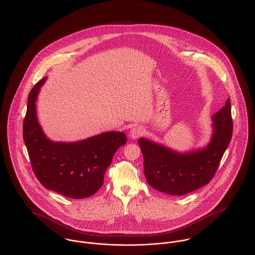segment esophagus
<instances>
[{"mask_svg":"<svg viewBox=\"0 0 255 255\" xmlns=\"http://www.w3.org/2000/svg\"><path fill=\"white\" fill-rule=\"evenodd\" d=\"M144 133V129L141 126H135L130 130V137L132 138H137Z\"/></svg>","mask_w":255,"mask_h":255,"instance_id":"34e87169","label":"esophagus"}]
</instances>
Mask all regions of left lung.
I'll list each match as a JSON object with an SVG mask.
<instances>
[{
	"mask_svg": "<svg viewBox=\"0 0 255 255\" xmlns=\"http://www.w3.org/2000/svg\"><path fill=\"white\" fill-rule=\"evenodd\" d=\"M212 120V137L202 148L179 152L145 137L138 138L143 173L150 186L166 194L181 196L210 182L232 137L230 99Z\"/></svg>",
	"mask_w": 255,
	"mask_h": 255,
	"instance_id": "8db88e82",
	"label": "left lung"
}]
</instances>
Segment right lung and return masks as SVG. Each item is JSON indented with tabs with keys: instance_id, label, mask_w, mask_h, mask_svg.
Wrapping results in <instances>:
<instances>
[{
	"instance_id": "obj_1",
	"label": "right lung",
	"mask_w": 255,
	"mask_h": 255,
	"mask_svg": "<svg viewBox=\"0 0 255 255\" xmlns=\"http://www.w3.org/2000/svg\"><path fill=\"white\" fill-rule=\"evenodd\" d=\"M45 80H39L30 91L23 123L33 171L46 189L73 199L92 196L102 187L106 170L127 137L111 131L72 142L49 139L39 125L36 105Z\"/></svg>"
}]
</instances>
